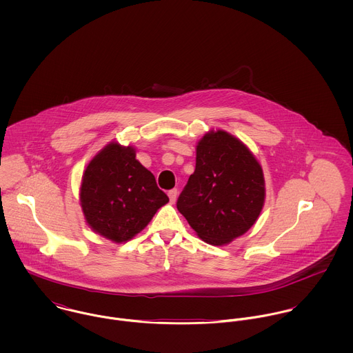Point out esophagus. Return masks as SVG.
Instances as JSON below:
<instances>
[{
    "instance_id": "esophagus-1",
    "label": "esophagus",
    "mask_w": 353,
    "mask_h": 353,
    "mask_svg": "<svg viewBox=\"0 0 353 353\" xmlns=\"http://www.w3.org/2000/svg\"><path fill=\"white\" fill-rule=\"evenodd\" d=\"M176 197H178V190L176 189H172V190L168 192V199H170L171 203L176 201Z\"/></svg>"
}]
</instances>
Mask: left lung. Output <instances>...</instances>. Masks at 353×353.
Listing matches in <instances>:
<instances>
[{
    "instance_id": "obj_1",
    "label": "left lung",
    "mask_w": 353,
    "mask_h": 353,
    "mask_svg": "<svg viewBox=\"0 0 353 353\" xmlns=\"http://www.w3.org/2000/svg\"><path fill=\"white\" fill-rule=\"evenodd\" d=\"M263 171L246 144L225 130L203 134L196 170L176 208L199 238L224 246L246 234L265 203Z\"/></svg>"
}]
</instances>
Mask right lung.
Returning <instances> with one entry per match:
<instances>
[{
  "label": "right lung",
  "mask_w": 353,
  "mask_h": 353,
  "mask_svg": "<svg viewBox=\"0 0 353 353\" xmlns=\"http://www.w3.org/2000/svg\"><path fill=\"white\" fill-rule=\"evenodd\" d=\"M79 196L88 227L114 243L134 238L168 202L153 174L136 159V150L118 141L87 164Z\"/></svg>",
  "instance_id": "add662e5"
}]
</instances>
